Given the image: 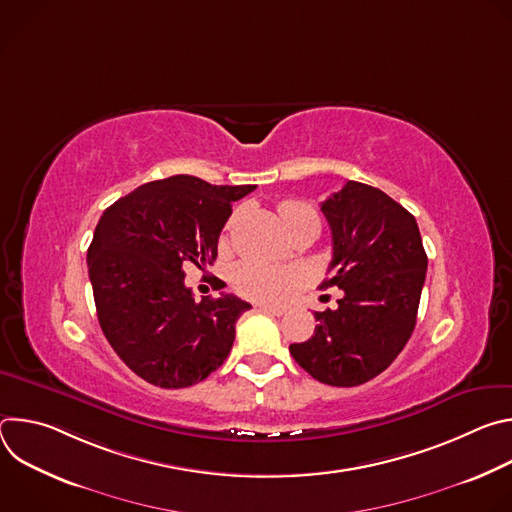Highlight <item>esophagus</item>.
I'll return each instance as SVG.
<instances>
[{
  "mask_svg": "<svg viewBox=\"0 0 512 512\" xmlns=\"http://www.w3.org/2000/svg\"><path fill=\"white\" fill-rule=\"evenodd\" d=\"M259 310H263L267 314H273V316H283L287 312L285 306H273V304H259Z\"/></svg>",
  "mask_w": 512,
  "mask_h": 512,
  "instance_id": "obj_1",
  "label": "esophagus"
}]
</instances>
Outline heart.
Segmentation results:
<instances>
[{
  "instance_id": "1",
  "label": "heart",
  "mask_w": 512,
  "mask_h": 512,
  "mask_svg": "<svg viewBox=\"0 0 512 512\" xmlns=\"http://www.w3.org/2000/svg\"><path fill=\"white\" fill-rule=\"evenodd\" d=\"M279 214L289 229L304 221H318L316 210L304 202H283L279 206ZM235 223H237V216L231 218L227 229L231 231ZM294 283H296L294 271L275 269L255 261H243L233 269V287L237 289V294L257 302L277 300Z\"/></svg>"
}]
</instances>
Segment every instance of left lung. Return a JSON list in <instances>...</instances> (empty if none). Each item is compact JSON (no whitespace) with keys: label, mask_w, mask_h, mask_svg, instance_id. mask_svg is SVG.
<instances>
[{"label":"left lung","mask_w":512,"mask_h":512,"mask_svg":"<svg viewBox=\"0 0 512 512\" xmlns=\"http://www.w3.org/2000/svg\"><path fill=\"white\" fill-rule=\"evenodd\" d=\"M322 212L332 261L320 287L342 296L334 310L314 314L312 338L289 352L316 381L356 387L381 375L411 338L427 255L415 216L379 188L348 180Z\"/></svg>","instance_id":"left-lung-1"}]
</instances>
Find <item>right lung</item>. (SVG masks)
I'll return each mask as SVG.
<instances>
[{
	"label": "right lung",
	"mask_w": 512,
	"mask_h": 512,
	"mask_svg": "<svg viewBox=\"0 0 512 512\" xmlns=\"http://www.w3.org/2000/svg\"><path fill=\"white\" fill-rule=\"evenodd\" d=\"M253 190L178 174L135 188L99 218L87 253L97 318L143 381L184 389L229 356L235 324L251 304L233 294L196 302L184 267L212 265L231 204Z\"/></svg>",
	"instance_id": "obj_1"
}]
</instances>
